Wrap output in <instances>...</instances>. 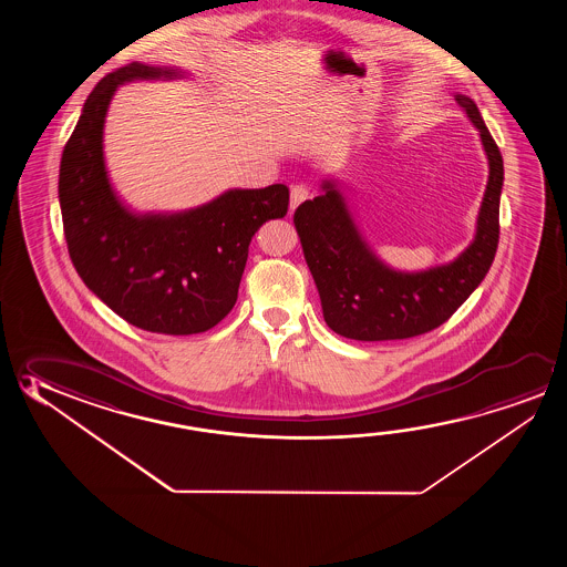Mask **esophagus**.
Segmentation results:
<instances>
[{
    "label": "esophagus",
    "mask_w": 567,
    "mask_h": 567,
    "mask_svg": "<svg viewBox=\"0 0 567 567\" xmlns=\"http://www.w3.org/2000/svg\"><path fill=\"white\" fill-rule=\"evenodd\" d=\"M308 197H310V189L307 186L290 187V212H295L298 205L307 202Z\"/></svg>",
    "instance_id": "esophagus-1"
}]
</instances>
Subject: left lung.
Segmentation results:
<instances>
[{"label": "left lung", "instance_id": "1", "mask_svg": "<svg viewBox=\"0 0 567 567\" xmlns=\"http://www.w3.org/2000/svg\"><path fill=\"white\" fill-rule=\"evenodd\" d=\"M455 101L481 134L488 182L471 245L456 259L425 270H398L365 241L338 179H324L322 194L298 205L295 227L312 272L326 324L336 334L385 342L425 334L449 320L491 269L498 247L504 164L473 99Z\"/></svg>", "mask_w": 567, "mask_h": 567}]
</instances>
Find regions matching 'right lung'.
<instances>
[{
  "label": "right lung",
  "instance_id": "add662e5",
  "mask_svg": "<svg viewBox=\"0 0 567 567\" xmlns=\"http://www.w3.org/2000/svg\"><path fill=\"white\" fill-rule=\"evenodd\" d=\"M176 66L131 63L104 76L83 106L59 169L66 247L84 285L128 324L167 336L199 334L231 312L252 235L288 212V187L227 189L176 214H138L112 187L104 122L116 89L174 81Z\"/></svg>",
  "mask_w": 567,
  "mask_h": 567
}]
</instances>
